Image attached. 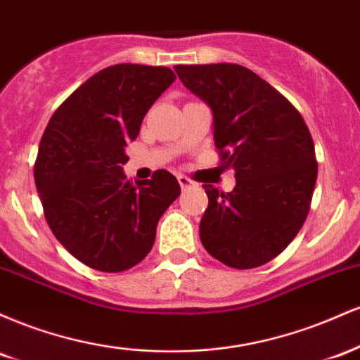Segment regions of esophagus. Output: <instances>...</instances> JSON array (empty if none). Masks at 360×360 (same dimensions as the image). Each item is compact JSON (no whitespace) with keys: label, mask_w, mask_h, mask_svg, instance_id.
Listing matches in <instances>:
<instances>
[{"label":"esophagus","mask_w":360,"mask_h":360,"mask_svg":"<svg viewBox=\"0 0 360 360\" xmlns=\"http://www.w3.org/2000/svg\"><path fill=\"white\" fill-rule=\"evenodd\" d=\"M177 181H179V184H181V188L183 189H186V188H191V186H196V183H194V181L191 179V177H188V176H177Z\"/></svg>","instance_id":"obj_1"}]
</instances>
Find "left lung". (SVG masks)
Segmentation results:
<instances>
[{"label": "left lung", "mask_w": 360, "mask_h": 360, "mask_svg": "<svg viewBox=\"0 0 360 360\" xmlns=\"http://www.w3.org/2000/svg\"><path fill=\"white\" fill-rule=\"evenodd\" d=\"M183 84L213 111L220 167L233 169V191L203 184L208 208L201 243L233 269L264 266L307 220L318 162L308 125L292 103L238 64L174 65Z\"/></svg>", "instance_id": "obj_1"}]
</instances>
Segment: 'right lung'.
<instances>
[{
  "mask_svg": "<svg viewBox=\"0 0 360 360\" xmlns=\"http://www.w3.org/2000/svg\"><path fill=\"white\" fill-rule=\"evenodd\" d=\"M174 79L162 65H111L74 91L45 128L34 167L45 220L91 269L122 272L146 259L157 223L181 194L164 169L135 184L123 174L127 143Z\"/></svg>",
  "mask_w": 360,
  "mask_h": 360,
  "instance_id": "add662e5",
  "label": "right lung"
}]
</instances>
